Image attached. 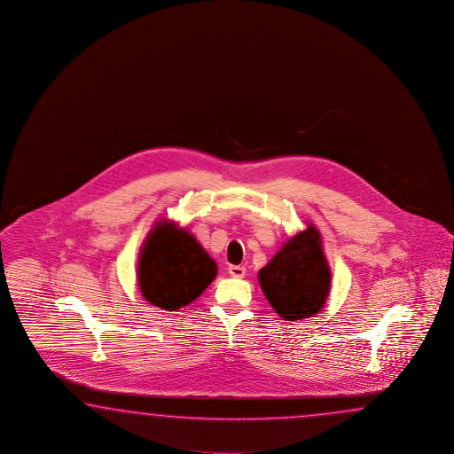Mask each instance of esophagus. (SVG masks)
<instances>
[{"label":"esophagus","instance_id":"esophagus-1","mask_svg":"<svg viewBox=\"0 0 454 454\" xmlns=\"http://www.w3.org/2000/svg\"><path fill=\"white\" fill-rule=\"evenodd\" d=\"M245 272H247V270L243 266H235V264L229 266V274H231V278H243Z\"/></svg>","mask_w":454,"mask_h":454}]
</instances>
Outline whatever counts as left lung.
I'll list each match as a JSON object with an SVG mask.
<instances>
[{
  "mask_svg": "<svg viewBox=\"0 0 454 454\" xmlns=\"http://www.w3.org/2000/svg\"><path fill=\"white\" fill-rule=\"evenodd\" d=\"M258 278L270 307L286 321L317 315L331 286L319 231L309 225L307 231L290 239L260 270Z\"/></svg>",
  "mask_w": 454,
  "mask_h": 454,
  "instance_id": "obj_1",
  "label": "left lung"
}]
</instances>
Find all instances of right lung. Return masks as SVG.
I'll use <instances>...</instances> for the list:
<instances>
[{"mask_svg":"<svg viewBox=\"0 0 454 454\" xmlns=\"http://www.w3.org/2000/svg\"><path fill=\"white\" fill-rule=\"evenodd\" d=\"M215 274V262L193 235L167 221L149 233L137 266L143 297L172 311L200 297Z\"/></svg>","mask_w":454,"mask_h":454,"instance_id":"obj_1","label":"right lung"}]
</instances>
